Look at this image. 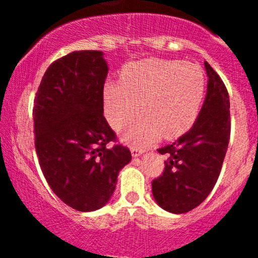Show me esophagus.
I'll return each instance as SVG.
<instances>
[{"label": "esophagus", "instance_id": "34e87169", "mask_svg": "<svg viewBox=\"0 0 258 258\" xmlns=\"http://www.w3.org/2000/svg\"><path fill=\"white\" fill-rule=\"evenodd\" d=\"M131 153H132V156H134V157H140V156H141L142 153H144V151L139 150V148H137V147H134V146H132V147H131Z\"/></svg>", "mask_w": 258, "mask_h": 258}]
</instances>
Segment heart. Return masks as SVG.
<instances>
[{"label": "heart", "instance_id": "b5f03b06", "mask_svg": "<svg viewBox=\"0 0 258 258\" xmlns=\"http://www.w3.org/2000/svg\"><path fill=\"white\" fill-rule=\"evenodd\" d=\"M205 95V77L196 64L168 59H142L124 67L121 81L105 86V114L122 139L145 147L163 135L176 139L186 134L199 116Z\"/></svg>", "mask_w": 258, "mask_h": 258}]
</instances>
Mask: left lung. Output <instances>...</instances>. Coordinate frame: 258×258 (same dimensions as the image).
<instances>
[{
  "mask_svg": "<svg viewBox=\"0 0 258 258\" xmlns=\"http://www.w3.org/2000/svg\"><path fill=\"white\" fill-rule=\"evenodd\" d=\"M207 93L194 126L173 144L158 148L166 156L162 176L152 181L161 209L186 213L206 200L220 176L231 132L227 88L205 61Z\"/></svg>",
  "mask_w": 258,
  "mask_h": 258,
  "instance_id": "8db88e82",
  "label": "left lung"
}]
</instances>
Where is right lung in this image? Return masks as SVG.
<instances>
[{
  "mask_svg": "<svg viewBox=\"0 0 258 258\" xmlns=\"http://www.w3.org/2000/svg\"><path fill=\"white\" fill-rule=\"evenodd\" d=\"M108 66L101 51H75L54 61L35 98L33 128L38 162L62 202L91 212L110 201L118 172L131 161L103 117Z\"/></svg>",
  "mask_w": 258,
  "mask_h": 258,
  "instance_id": "1",
  "label": "right lung"
}]
</instances>
